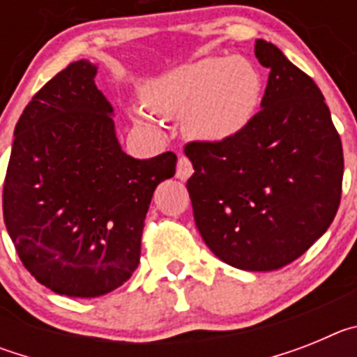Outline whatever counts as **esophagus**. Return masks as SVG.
<instances>
[{
	"label": "esophagus",
	"instance_id": "34e87169",
	"mask_svg": "<svg viewBox=\"0 0 357 357\" xmlns=\"http://www.w3.org/2000/svg\"><path fill=\"white\" fill-rule=\"evenodd\" d=\"M191 175H193V166H191V160H189L188 157L181 155L178 157V162H176V178H181V181H188Z\"/></svg>",
	"mask_w": 357,
	"mask_h": 357
}]
</instances>
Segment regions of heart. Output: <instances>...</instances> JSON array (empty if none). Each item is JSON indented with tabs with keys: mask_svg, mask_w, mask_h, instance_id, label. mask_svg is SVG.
Masks as SVG:
<instances>
[{
	"mask_svg": "<svg viewBox=\"0 0 357 357\" xmlns=\"http://www.w3.org/2000/svg\"><path fill=\"white\" fill-rule=\"evenodd\" d=\"M261 91L259 73L248 61L206 56L150 78L141 94L153 114L166 119L181 116L188 137L220 143L247 128L259 107ZM147 111L130 107L128 112L135 125L159 130Z\"/></svg>",
	"mask_w": 357,
	"mask_h": 357,
	"instance_id": "1",
	"label": "heart"
}]
</instances>
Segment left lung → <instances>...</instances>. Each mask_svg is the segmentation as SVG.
I'll return each mask as SVG.
<instances>
[{
    "label": "left lung",
    "mask_w": 357,
    "mask_h": 357,
    "mask_svg": "<svg viewBox=\"0 0 357 357\" xmlns=\"http://www.w3.org/2000/svg\"><path fill=\"white\" fill-rule=\"evenodd\" d=\"M270 69L261 110L220 143L193 141L185 155L193 216L218 259L272 272L301 257L333 223L342 198L343 150L313 78L277 46L255 40Z\"/></svg>",
    "instance_id": "obj_1"
}]
</instances>
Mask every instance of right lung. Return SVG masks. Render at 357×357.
Masks as SVG:
<instances>
[{
    "instance_id": "right-lung-1",
    "label": "right lung",
    "mask_w": 357,
    "mask_h": 357,
    "mask_svg": "<svg viewBox=\"0 0 357 357\" xmlns=\"http://www.w3.org/2000/svg\"><path fill=\"white\" fill-rule=\"evenodd\" d=\"M96 73L93 62H73L31 98L3 188L21 263L52 291L80 298L130 279L153 191L176 166L173 151L141 160L121 150Z\"/></svg>"
}]
</instances>
